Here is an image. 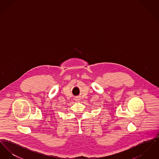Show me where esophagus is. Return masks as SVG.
Returning a JSON list of instances; mask_svg holds the SVG:
<instances>
[{
	"label": "esophagus",
	"instance_id": "34e87169",
	"mask_svg": "<svg viewBox=\"0 0 159 159\" xmlns=\"http://www.w3.org/2000/svg\"><path fill=\"white\" fill-rule=\"evenodd\" d=\"M80 100V99L79 98H76V101H79Z\"/></svg>",
	"mask_w": 159,
	"mask_h": 159
}]
</instances>
